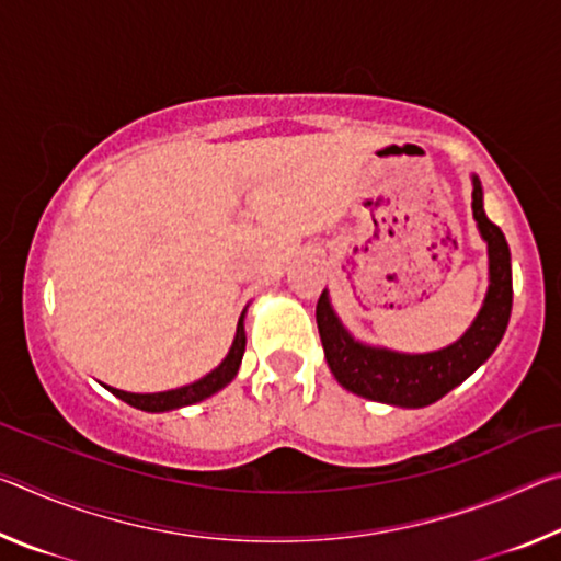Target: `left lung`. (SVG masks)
<instances>
[{
    "label": "left lung",
    "mask_w": 561,
    "mask_h": 561,
    "mask_svg": "<svg viewBox=\"0 0 561 561\" xmlns=\"http://www.w3.org/2000/svg\"><path fill=\"white\" fill-rule=\"evenodd\" d=\"M482 197L480 178L472 175V217L488 244V291L472 324L453 344L425 354L366 344L339 319L329 291H321L317 304L321 346L331 374L346 391L398 408H425L478 371L497 348L512 311V264L505 234L488 220Z\"/></svg>",
    "instance_id": "obj_1"
}]
</instances>
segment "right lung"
Wrapping results in <instances>:
<instances>
[{
    "instance_id": "obj_1",
    "label": "right lung",
    "mask_w": 561,
    "mask_h": 561,
    "mask_svg": "<svg viewBox=\"0 0 561 561\" xmlns=\"http://www.w3.org/2000/svg\"><path fill=\"white\" fill-rule=\"evenodd\" d=\"M244 314H247V309L242 311L240 321H237L234 341H232L230 351H227V356L222 358V364L213 368V371L207 376L197 378V381L187 383V386H180V388H170V391H160V393H128V391H121V388H111V386H106V388L113 396L121 398V401H126L128 405L138 408V411H146V413L178 411V408H185V405L205 401V398H210L217 391H222V388L237 376V371H240L244 346H247Z\"/></svg>"
}]
</instances>
